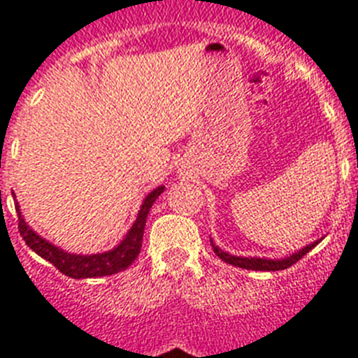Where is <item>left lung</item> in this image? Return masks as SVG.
<instances>
[{
  "instance_id": "1",
  "label": "left lung",
  "mask_w": 358,
  "mask_h": 358,
  "mask_svg": "<svg viewBox=\"0 0 358 358\" xmlns=\"http://www.w3.org/2000/svg\"><path fill=\"white\" fill-rule=\"evenodd\" d=\"M212 241V239H210ZM322 239H317V241H314V243L306 245V247H303V249H299L297 252H294V255L286 256V258H280V260H267V258H243V256H234V255H229V252H224L223 249H219L217 245H213L212 241V247H213V252L221 258L223 262H227V264H232V266L236 267H243V269H252V271H280V269H288V267H292L297 260H301L303 256L308 252V250H312L314 247H316L317 243H320Z\"/></svg>"
}]
</instances>
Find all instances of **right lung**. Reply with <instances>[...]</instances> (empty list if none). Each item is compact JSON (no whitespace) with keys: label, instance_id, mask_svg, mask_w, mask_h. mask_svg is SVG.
Instances as JSON below:
<instances>
[{"label":"right lung","instance_id":"right-lung-1","mask_svg":"<svg viewBox=\"0 0 358 358\" xmlns=\"http://www.w3.org/2000/svg\"><path fill=\"white\" fill-rule=\"evenodd\" d=\"M163 185L150 191L146 199L141 204V210L137 213L135 223L131 224V229L128 230L126 238L120 241L115 249L108 250V252H98V255H72L66 250L59 249L50 241L33 232L29 229V224L25 223V219L22 217L20 206H16L18 212V230L20 236L24 238L29 249H33L38 256H42L44 260L57 267L59 271L66 275L70 278H96L106 277V275H113V273L124 271L126 267L134 264V260L139 256L141 245H143V232H145L146 215L150 212L152 204L156 202V199L163 193Z\"/></svg>","mask_w":358,"mask_h":358}]
</instances>
